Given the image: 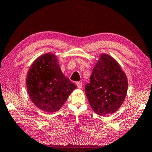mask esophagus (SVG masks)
<instances>
[{"label": "esophagus", "mask_w": 152, "mask_h": 152, "mask_svg": "<svg viewBox=\"0 0 152 152\" xmlns=\"http://www.w3.org/2000/svg\"><path fill=\"white\" fill-rule=\"evenodd\" d=\"M76 85H77V87H78V88H81L82 86V82H76Z\"/></svg>", "instance_id": "obj_1"}]
</instances>
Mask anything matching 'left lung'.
Returning <instances> with one entry per match:
<instances>
[{
    "mask_svg": "<svg viewBox=\"0 0 152 152\" xmlns=\"http://www.w3.org/2000/svg\"><path fill=\"white\" fill-rule=\"evenodd\" d=\"M127 88V77L117 61L102 54L85 86L92 109L101 115L116 112L124 101Z\"/></svg>",
    "mask_w": 152,
    "mask_h": 152,
    "instance_id": "8db88e82",
    "label": "left lung"
}]
</instances>
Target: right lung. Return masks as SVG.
I'll return each instance as SVG.
<instances>
[{
	"instance_id": "obj_1",
	"label": "right lung",
	"mask_w": 152,
	"mask_h": 152,
	"mask_svg": "<svg viewBox=\"0 0 152 152\" xmlns=\"http://www.w3.org/2000/svg\"><path fill=\"white\" fill-rule=\"evenodd\" d=\"M28 94L43 111H58L76 86L64 75L56 56L45 53L36 59L28 71Z\"/></svg>"
}]
</instances>
